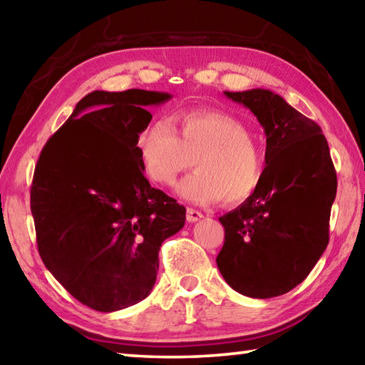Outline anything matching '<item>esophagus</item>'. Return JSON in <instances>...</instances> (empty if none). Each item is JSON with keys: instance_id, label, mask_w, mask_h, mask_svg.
Masks as SVG:
<instances>
[{"instance_id": "34e87169", "label": "esophagus", "mask_w": 365, "mask_h": 365, "mask_svg": "<svg viewBox=\"0 0 365 365\" xmlns=\"http://www.w3.org/2000/svg\"><path fill=\"white\" fill-rule=\"evenodd\" d=\"M201 219H202V212L196 211V209H191V207L187 209V220L188 222H197Z\"/></svg>"}]
</instances>
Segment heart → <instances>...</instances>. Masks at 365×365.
I'll return each instance as SVG.
<instances>
[{"label":"heart","instance_id":"obj_1","mask_svg":"<svg viewBox=\"0 0 365 365\" xmlns=\"http://www.w3.org/2000/svg\"><path fill=\"white\" fill-rule=\"evenodd\" d=\"M138 153L146 174L159 185H174L180 172L196 170L177 185V193L193 205L224 200L238 205L255 193L264 175L259 148L238 119L220 110L178 114L174 128L154 120L140 133Z\"/></svg>","mask_w":365,"mask_h":365}]
</instances>
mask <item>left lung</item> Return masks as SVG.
<instances>
[{"mask_svg": "<svg viewBox=\"0 0 365 365\" xmlns=\"http://www.w3.org/2000/svg\"><path fill=\"white\" fill-rule=\"evenodd\" d=\"M248 108L265 133L257 190L219 217L225 242L217 267L235 292L267 299L306 279L329 245L336 172L316 122L270 90L224 91Z\"/></svg>", "mask_w": 365, "mask_h": 365, "instance_id": "8db88e82", "label": "left lung"}]
</instances>
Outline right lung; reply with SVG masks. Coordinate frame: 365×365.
Masks as SVG:
<instances>
[{"instance_id":"obj_1","label":"right lung","mask_w":365,"mask_h":365,"mask_svg":"<svg viewBox=\"0 0 365 365\" xmlns=\"http://www.w3.org/2000/svg\"><path fill=\"white\" fill-rule=\"evenodd\" d=\"M163 91L96 90L77 103L36 163L30 209L43 264L100 312L151 293L159 248L185 225L182 205L153 188L137 141Z\"/></svg>"}]
</instances>
